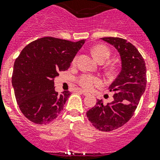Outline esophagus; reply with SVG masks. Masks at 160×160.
<instances>
[{"label": "esophagus", "instance_id": "34e87169", "mask_svg": "<svg viewBox=\"0 0 160 160\" xmlns=\"http://www.w3.org/2000/svg\"><path fill=\"white\" fill-rule=\"evenodd\" d=\"M79 92H81V93H82L83 95H84V96H88V92H85L84 90H81V89H80V90H79Z\"/></svg>", "mask_w": 160, "mask_h": 160}]
</instances>
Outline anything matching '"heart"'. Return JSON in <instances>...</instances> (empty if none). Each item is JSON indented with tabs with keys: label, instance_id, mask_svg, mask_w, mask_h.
<instances>
[{
	"label": "heart",
	"instance_id": "b5f03b06",
	"mask_svg": "<svg viewBox=\"0 0 160 160\" xmlns=\"http://www.w3.org/2000/svg\"><path fill=\"white\" fill-rule=\"evenodd\" d=\"M92 53L95 59L98 62H104L110 56L109 49L105 45H95L92 49ZM74 62H76V59L74 60ZM79 83L84 89L92 90L93 87L98 86L101 84V80L98 78L84 75L79 79Z\"/></svg>",
	"mask_w": 160,
	"mask_h": 160
}]
</instances>
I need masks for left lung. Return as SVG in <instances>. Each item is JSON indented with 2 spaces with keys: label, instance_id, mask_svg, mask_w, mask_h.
Instances as JSON below:
<instances>
[{
  "label": "left lung",
  "instance_id": "1",
  "mask_svg": "<svg viewBox=\"0 0 160 160\" xmlns=\"http://www.w3.org/2000/svg\"><path fill=\"white\" fill-rule=\"evenodd\" d=\"M101 39L117 49L121 71L109 86L110 91L115 92L114 100L106 106L102 100H97L86 115L97 129L110 132L125 124L133 115L146 89V68L139 51L130 42L119 37Z\"/></svg>",
  "mask_w": 160,
  "mask_h": 160
}]
</instances>
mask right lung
Instances as JSON below:
<instances>
[{
  "instance_id": "obj_1",
  "label": "right lung",
  "mask_w": 160,
  "mask_h": 160,
  "mask_svg": "<svg viewBox=\"0 0 160 160\" xmlns=\"http://www.w3.org/2000/svg\"><path fill=\"white\" fill-rule=\"evenodd\" d=\"M84 42L47 37L21 51L14 62L12 85L19 109L29 120L46 124L63 110L71 92H56L53 79L69 68Z\"/></svg>"
}]
</instances>
